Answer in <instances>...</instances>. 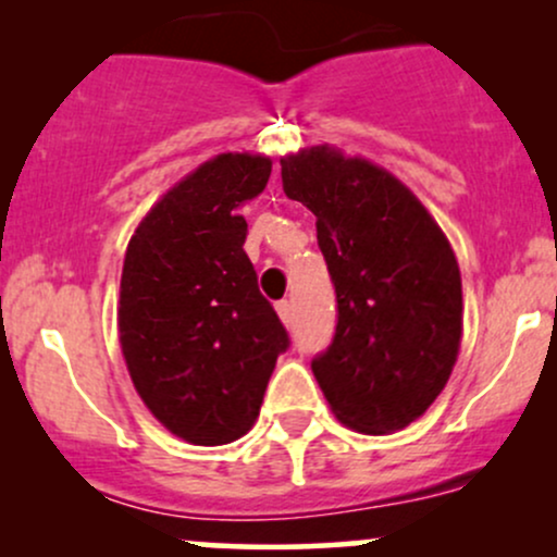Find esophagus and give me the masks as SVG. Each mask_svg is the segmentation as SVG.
<instances>
[{"mask_svg": "<svg viewBox=\"0 0 557 557\" xmlns=\"http://www.w3.org/2000/svg\"><path fill=\"white\" fill-rule=\"evenodd\" d=\"M277 314L283 319L285 324H293V304L290 300H280L277 304Z\"/></svg>", "mask_w": 557, "mask_h": 557, "instance_id": "1", "label": "esophagus"}]
</instances>
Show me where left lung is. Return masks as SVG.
<instances>
[{
	"label": "left lung",
	"mask_w": 557,
	"mask_h": 557,
	"mask_svg": "<svg viewBox=\"0 0 557 557\" xmlns=\"http://www.w3.org/2000/svg\"><path fill=\"white\" fill-rule=\"evenodd\" d=\"M283 190L317 216L337 327L311 359L343 424L403 430L443 393L463 330L461 272L445 233L387 170L330 146L280 159Z\"/></svg>",
	"instance_id": "left-lung-1"
}]
</instances>
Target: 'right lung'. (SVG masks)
Returning a JSON list of instances; mask_svg holds the SVG:
<instances>
[{
  "label": "right lung",
  "mask_w": 557,
  "mask_h": 557,
  "mask_svg": "<svg viewBox=\"0 0 557 557\" xmlns=\"http://www.w3.org/2000/svg\"><path fill=\"white\" fill-rule=\"evenodd\" d=\"M272 162L220 154L183 177L127 243L120 345L140 400L177 437L227 445L253 426L290 337L243 251L240 207Z\"/></svg>",
  "instance_id": "1"
}]
</instances>
